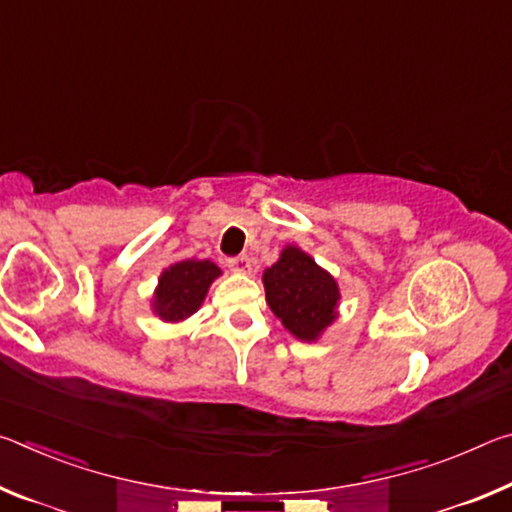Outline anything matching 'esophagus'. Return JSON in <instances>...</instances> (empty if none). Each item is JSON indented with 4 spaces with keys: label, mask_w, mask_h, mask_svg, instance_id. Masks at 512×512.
Wrapping results in <instances>:
<instances>
[{
    "label": "esophagus",
    "mask_w": 512,
    "mask_h": 512,
    "mask_svg": "<svg viewBox=\"0 0 512 512\" xmlns=\"http://www.w3.org/2000/svg\"><path fill=\"white\" fill-rule=\"evenodd\" d=\"M230 268H232V271H235V273L250 275V273H253V259H250L248 255L235 257V259H230Z\"/></svg>",
    "instance_id": "1"
}]
</instances>
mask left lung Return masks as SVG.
Listing matches in <instances>:
<instances>
[{"instance_id":"1","label":"left lung","mask_w":512,"mask_h":512,"mask_svg":"<svg viewBox=\"0 0 512 512\" xmlns=\"http://www.w3.org/2000/svg\"><path fill=\"white\" fill-rule=\"evenodd\" d=\"M262 282L266 305L298 341L316 343L339 318V282L296 244L282 248Z\"/></svg>"}]
</instances>
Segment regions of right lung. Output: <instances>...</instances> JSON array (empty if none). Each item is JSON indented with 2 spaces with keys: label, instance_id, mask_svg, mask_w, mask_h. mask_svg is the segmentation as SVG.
<instances>
[{
  "label": "right lung",
  "instance_id": "obj_1",
  "mask_svg": "<svg viewBox=\"0 0 512 512\" xmlns=\"http://www.w3.org/2000/svg\"><path fill=\"white\" fill-rule=\"evenodd\" d=\"M221 268L210 259H183L164 268L153 291L151 311L164 323H183L205 302Z\"/></svg>",
  "mask_w": 512,
  "mask_h": 512
}]
</instances>
